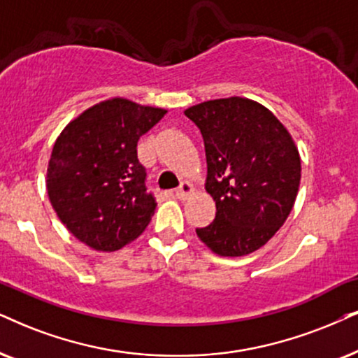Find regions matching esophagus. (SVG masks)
<instances>
[{
	"instance_id": "obj_1",
	"label": "esophagus",
	"mask_w": 358,
	"mask_h": 358,
	"mask_svg": "<svg viewBox=\"0 0 358 358\" xmlns=\"http://www.w3.org/2000/svg\"><path fill=\"white\" fill-rule=\"evenodd\" d=\"M192 193H193V188L188 182H182V185L175 189V196L180 198V200H185V198H188Z\"/></svg>"
}]
</instances>
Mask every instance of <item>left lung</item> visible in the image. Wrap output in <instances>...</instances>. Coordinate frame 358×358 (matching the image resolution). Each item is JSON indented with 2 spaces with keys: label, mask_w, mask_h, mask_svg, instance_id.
Returning a JSON list of instances; mask_svg holds the SVG:
<instances>
[{
  "label": "left lung",
  "mask_w": 358,
  "mask_h": 358,
  "mask_svg": "<svg viewBox=\"0 0 358 358\" xmlns=\"http://www.w3.org/2000/svg\"><path fill=\"white\" fill-rule=\"evenodd\" d=\"M205 142V188L216 216L198 238L220 256L264 246L291 213L301 183V157L269 108L244 97L216 99L185 110Z\"/></svg>",
  "instance_id": "8db88e82"
}]
</instances>
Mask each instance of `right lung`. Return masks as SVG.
I'll return each instance as SVG.
<instances>
[{"mask_svg":"<svg viewBox=\"0 0 358 358\" xmlns=\"http://www.w3.org/2000/svg\"><path fill=\"white\" fill-rule=\"evenodd\" d=\"M165 114V108L108 99L69 122L54 143L49 200L62 224L92 250H120L150 223L157 201L147 192L137 142Z\"/></svg>","mask_w":358,"mask_h":358,"instance_id":"right-lung-1","label":"right lung"}]
</instances>
